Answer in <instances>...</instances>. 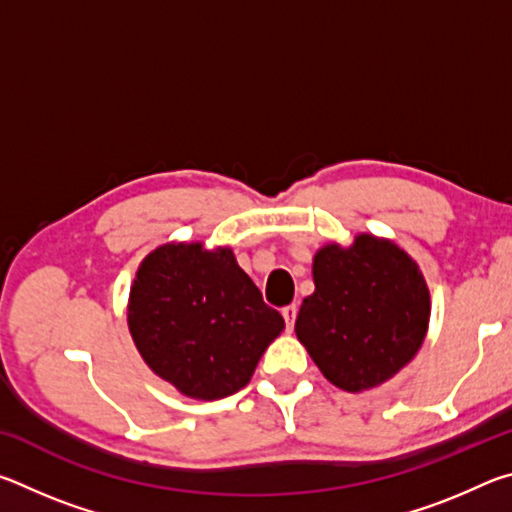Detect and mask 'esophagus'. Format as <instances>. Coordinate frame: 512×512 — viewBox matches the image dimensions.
<instances>
[{
  "label": "esophagus",
  "instance_id": "esophagus-1",
  "mask_svg": "<svg viewBox=\"0 0 512 512\" xmlns=\"http://www.w3.org/2000/svg\"><path fill=\"white\" fill-rule=\"evenodd\" d=\"M296 316H298V307L296 305H289V307L282 309V318H284V323H287L289 332L293 329V325H296Z\"/></svg>",
  "mask_w": 512,
  "mask_h": 512
}]
</instances>
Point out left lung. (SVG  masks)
Instances as JSON below:
<instances>
[{"label": "left lung", "mask_w": 512, "mask_h": 512, "mask_svg": "<svg viewBox=\"0 0 512 512\" xmlns=\"http://www.w3.org/2000/svg\"><path fill=\"white\" fill-rule=\"evenodd\" d=\"M296 336L325 379L361 393L395 377L422 348L431 296L415 259L391 239L361 235L314 255Z\"/></svg>", "instance_id": "8db88e82"}]
</instances>
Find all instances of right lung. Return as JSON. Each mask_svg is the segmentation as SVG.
<instances>
[{"label":"right lung","mask_w":512,"mask_h":512,"mask_svg":"<svg viewBox=\"0 0 512 512\" xmlns=\"http://www.w3.org/2000/svg\"><path fill=\"white\" fill-rule=\"evenodd\" d=\"M126 320L146 366L203 402L241 391L284 329L232 248L201 241H169L142 259Z\"/></svg>","instance_id":"right-lung-1"}]
</instances>
